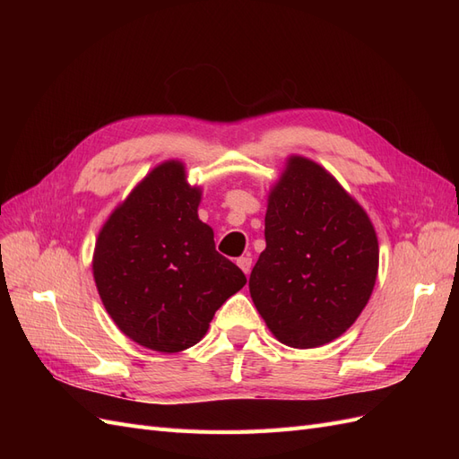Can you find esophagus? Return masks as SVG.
<instances>
[{
    "mask_svg": "<svg viewBox=\"0 0 459 459\" xmlns=\"http://www.w3.org/2000/svg\"><path fill=\"white\" fill-rule=\"evenodd\" d=\"M238 266L248 275L251 273V268H253V258H251V255H245V256H241L239 260H238Z\"/></svg>",
    "mask_w": 459,
    "mask_h": 459,
    "instance_id": "esophagus-1",
    "label": "esophagus"
}]
</instances>
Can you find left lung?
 Listing matches in <instances>:
<instances>
[{
	"instance_id": "1",
	"label": "left lung",
	"mask_w": 459,
	"mask_h": 459,
	"mask_svg": "<svg viewBox=\"0 0 459 459\" xmlns=\"http://www.w3.org/2000/svg\"><path fill=\"white\" fill-rule=\"evenodd\" d=\"M264 221L266 248L248 280L258 314L293 349L335 341L377 280L379 243L368 212L322 164L290 155Z\"/></svg>"
}]
</instances>
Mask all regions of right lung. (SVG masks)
I'll list each match as a JSON object with an SVG mask.
<instances>
[{
	"label": "right lung",
	"mask_w": 459,
	"mask_h": 459,
	"mask_svg": "<svg viewBox=\"0 0 459 459\" xmlns=\"http://www.w3.org/2000/svg\"><path fill=\"white\" fill-rule=\"evenodd\" d=\"M199 186L182 160L157 164L100 230L97 293L117 327L145 349L172 354L197 344L216 310L247 283L199 220Z\"/></svg>",
	"instance_id": "1"
}]
</instances>
